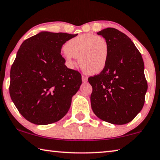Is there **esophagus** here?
<instances>
[{"instance_id":"1","label":"esophagus","mask_w":160,"mask_h":160,"mask_svg":"<svg viewBox=\"0 0 160 160\" xmlns=\"http://www.w3.org/2000/svg\"><path fill=\"white\" fill-rule=\"evenodd\" d=\"M82 80L83 82H88V77H87V76L82 75Z\"/></svg>"}]
</instances>
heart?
I'll return each instance as SVG.
<instances>
[{
	"label": "heart",
	"mask_w": 160,
	"mask_h": 160,
	"mask_svg": "<svg viewBox=\"0 0 160 160\" xmlns=\"http://www.w3.org/2000/svg\"><path fill=\"white\" fill-rule=\"evenodd\" d=\"M63 54L68 65L72 68L73 58H78L80 68L89 74L100 72L107 64L109 45L105 38L93 34H83L68 40Z\"/></svg>",
	"instance_id": "b5f03b06"
}]
</instances>
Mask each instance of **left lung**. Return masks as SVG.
Segmentation results:
<instances>
[{"label": "left lung", "instance_id": "8db88e82", "mask_svg": "<svg viewBox=\"0 0 160 160\" xmlns=\"http://www.w3.org/2000/svg\"><path fill=\"white\" fill-rule=\"evenodd\" d=\"M98 35L107 40L109 56L102 72L88 78L92 87L91 107L102 120L125 125L144 104L148 82L142 57L130 38L120 30L108 28Z\"/></svg>", "mask_w": 160, "mask_h": 160}]
</instances>
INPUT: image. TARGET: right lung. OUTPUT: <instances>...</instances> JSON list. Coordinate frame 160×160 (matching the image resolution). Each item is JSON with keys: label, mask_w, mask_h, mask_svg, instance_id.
Instances as JSON below:
<instances>
[{"label": "right lung", "mask_w": 160, "mask_h": 160, "mask_svg": "<svg viewBox=\"0 0 160 160\" xmlns=\"http://www.w3.org/2000/svg\"><path fill=\"white\" fill-rule=\"evenodd\" d=\"M77 35L40 32L20 47L11 66L9 92L18 110L30 122H55L69 110L82 79L78 71L66 67L60 52Z\"/></svg>", "instance_id": "obj_1"}]
</instances>
